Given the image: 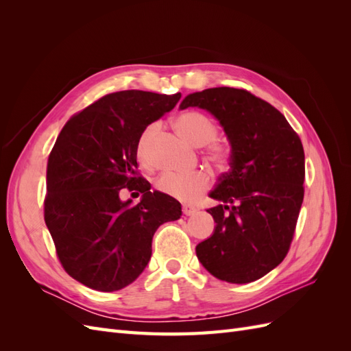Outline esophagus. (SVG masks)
<instances>
[{"mask_svg": "<svg viewBox=\"0 0 351 351\" xmlns=\"http://www.w3.org/2000/svg\"><path fill=\"white\" fill-rule=\"evenodd\" d=\"M197 212V208L192 206V205H183V214L186 217H190V215H195Z\"/></svg>", "mask_w": 351, "mask_h": 351, "instance_id": "34e87169", "label": "esophagus"}]
</instances>
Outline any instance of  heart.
<instances>
[{"label":"heart","mask_w":351,"mask_h":351,"mask_svg":"<svg viewBox=\"0 0 351 351\" xmlns=\"http://www.w3.org/2000/svg\"><path fill=\"white\" fill-rule=\"evenodd\" d=\"M176 130L184 139L196 146L208 145V156L212 162L222 165L228 159V147L214 141L218 133L217 124L209 115L200 111H186L178 114L174 119ZM155 134V125L151 124L142 132L136 145V156L143 165L149 164V146ZM210 180L204 171H195L190 174L165 173L159 176L155 182V187L159 192L171 196L177 200L195 202L202 193L209 189Z\"/></svg>","instance_id":"heart-1"}]
</instances>
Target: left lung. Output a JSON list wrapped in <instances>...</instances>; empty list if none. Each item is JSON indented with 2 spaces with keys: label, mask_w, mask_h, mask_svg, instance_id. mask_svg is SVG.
I'll return each instance as SVG.
<instances>
[{
  "label": "left lung",
  "mask_w": 351,
  "mask_h": 351,
  "mask_svg": "<svg viewBox=\"0 0 351 351\" xmlns=\"http://www.w3.org/2000/svg\"><path fill=\"white\" fill-rule=\"evenodd\" d=\"M209 111L231 145L208 209L217 227L196 254L215 278L246 284L267 275L289 253L304 196V151L299 134L267 101L234 88L190 93L180 110Z\"/></svg>",
  "instance_id": "left-lung-1"
}]
</instances>
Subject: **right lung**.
Returning <instances> with one entry per match:
<instances>
[{
  "instance_id": "1",
  "label": "right lung",
  "mask_w": 351,
  "mask_h": 351,
  "mask_svg": "<svg viewBox=\"0 0 351 351\" xmlns=\"http://www.w3.org/2000/svg\"><path fill=\"white\" fill-rule=\"evenodd\" d=\"M182 93H108L62 127L47 165L45 224L64 271L98 291L132 284L152 254L156 228L182 217L174 197L151 192L137 173L136 145L151 123L171 111ZM123 188L143 193L123 202Z\"/></svg>"
}]
</instances>
